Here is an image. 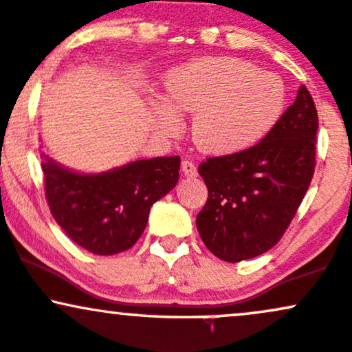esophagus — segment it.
<instances>
[{"mask_svg":"<svg viewBox=\"0 0 352 352\" xmlns=\"http://www.w3.org/2000/svg\"><path fill=\"white\" fill-rule=\"evenodd\" d=\"M182 172H184V175L185 177H197V167H195V164H192L190 160H184L182 162Z\"/></svg>","mask_w":352,"mask_h":352,"instance_id":"1","label":"esophagus"}]
</instances>
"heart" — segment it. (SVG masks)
I'll use <instances>...</instances> for the list:
<instances>
[{
    "label": "heart",
    "mask_w": 352,
    "mask_h": 352,
    "mask_svg": "<svg viewBox=\"0 0 352 352\" xmlns=\"http://www.w3.org/2000/svg\"><path fill=\"white\" fill-rule=\"evenodd\" d=\"M167 102L153 103L162 132L180 130L179 113L195 115L194 140L204 152L229 155L256 145L284 113L277 75L234 56H206L170 72Z\"/></svg>",
    "instance_id": "heart-1"
}]
</instances>
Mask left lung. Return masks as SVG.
Wrapping results in <instances>:
<instances>
[{
    "mask_svg": "<svg viewBox=\"0 0 352 352\" xmlns=\"http://www.w3.org/2000/svg\"><path fill=\"white\" fill-rule=\"evenodd\" d=\"M318 110L306 87L257 145L199 165L208 188L197 230L226 262L267 252L283 237L316 167Z\"/></svg>",
    "mask_w": 352,
    "mask_h": 352,
    "instance_id": "8db88e82",
    "label": "left lung"
}]
</instances>
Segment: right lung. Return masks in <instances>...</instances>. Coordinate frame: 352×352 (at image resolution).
<instances>
[{
	"mask_svg": "<svg viewBox=\"0 0 352 352\" xmlns=\"http://www.w3.org/2000/svg\"><path fill=\"white\" fill-rule=\"evenodd\" d=\"M41 168L50 210L61 230L91 254L113 256L140 239L150 207L179 182L180 157L144 158L85 173L43 152Z\"/></svg>",
	"mask_w": 352,
	"mask_h": 352,
	"instance_id": "right-lung-1",
	"label": "right lung"
}]
</instances>
